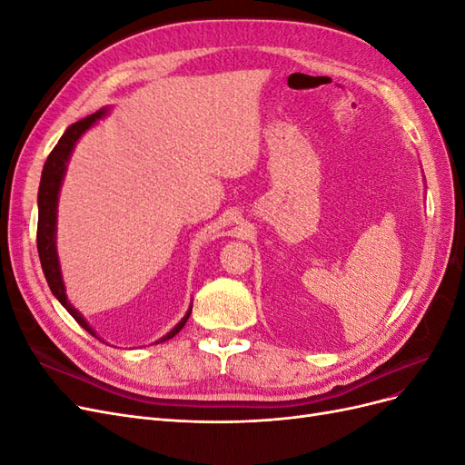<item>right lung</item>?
<instances>
[{"label":"right lung","instance_id":"add662e5","mask_svg":"<svg viewBox=\"0 0 465 465\" xmlns=\"http://www.w3.org/2000/svg\"><path fill=\"white\" fill-rule=\"evenodd\" d=\"M108 108H103L94 112V114L83 118L75 124L69 125L65 130V134L60 137L58 145L52 149V153L48 154V159L45 163V171H42V178H40V188H38V229H36V246H38V256H40V263H42V272H45V277L48 281V287L52 291V294L55 299L62 302V306L65 311L75 318V322L79 323L81 328H85L91 335H96L94 330L89 326L75 308L72 306V302L67 301L65 294V285L62 279V272H60V262H58V252H55V217H58V193L62 188V180L65 176V168H67V161L69 154H72L77 139L85 134L91 125L106 114ZM192 312V306L188 314L182 318L176 326L168 331L164 337L157 343H163L166 340L174 337L184 323L188 322Z\"/></svg>","mask_w":465,"mask_h":465}]
</instances>
